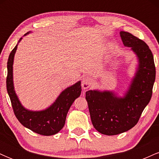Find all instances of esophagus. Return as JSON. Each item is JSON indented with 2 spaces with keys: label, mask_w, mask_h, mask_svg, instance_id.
Wrapping results in <instances>:
<instances>
[{
  "label": "esophagus",
  "mask_w": 159,
  "mask_h": 159,
  "mask_svg": "<svg viewBox=\"0 0 159 159\" xmlns=\"http://www.w3.org/2000/svg\"><path fill=\"white\" fill-rule=\"evenodd\" d=\"M93 82V78L90 75H86L84 77L83 80H82L81 83V87L83 90H87V88L90 87V85L92 84Z\"/></svg>",
  "instance_id": "esophagus-1"
}]
</instances>
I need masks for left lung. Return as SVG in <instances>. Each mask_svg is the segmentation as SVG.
<instances>
[{
    "label": "left lung",
    "mask_w": 159,
    "mask_h": 159,
    "mask_svg": "<svg viewBox=\"0 0 159 159\" xmlns=\"http://www.w3.org/2000/svg\"><path fill=\"white\" fill-rule=\"evenodd\" d=\"M125 46L131 47L138 58V67L129 90L123 98L112 92H86L91 121L101 134L116 135L127 132L138 123L150 101L156 80L152 53L145 42L132 34L120 31Z\"/></svg>",
    "instance_id": "1"
}]
</instances>
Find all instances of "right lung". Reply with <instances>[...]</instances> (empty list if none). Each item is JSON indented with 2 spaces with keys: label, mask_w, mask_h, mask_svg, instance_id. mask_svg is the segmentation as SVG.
<instances>
[{
  "label": "right lung",
  "mask_w": 159,
  "mask_h": 159,
  "mask_svg": "<svg viewBox=\"0 0 159 159\" xmlns=\"http://www.w3.org/2000/svg\"><path fill=\"white\" fill-rule=\"evenodd\" d=\"M28 33H27L25 35ZM21 39V38L20 40ZM19 40V42H20ZM17 45L10 52L7 61V90L10 96L12 109L16 118L25 127L42 135L55 134L64 126L67 113L71 105L81 95V81H78L63 90L55 102L48 108L41 111H32L25 109L16 96L12 81V64Z\"/></svg>",
  "instance_id": "1"
}]
</instances>
